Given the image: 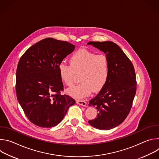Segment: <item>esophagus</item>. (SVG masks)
Wrapping results in <instances>:
<instances>
[{
    "instance_id": "obj_1",
    "label": "esophagus",
    "mask_w": 159,
    "mask_h": 159,
    "mask_svg": "<svg viewBox=\"0 0 159 159\" xmlns=\"http://www.w3.org/2000/svg\"><path fill=\"white\" fill-rule=\"evenodd\" d=\"M76 102H77L78 104L81 105V106H85L86 104H87L86 102L84 101H82V100H77Z\"/></svg>"
}]
</instances>
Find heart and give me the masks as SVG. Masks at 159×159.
Returning a JSON list of instances; mask_svg holds the SVG:
<instances>
[{"instance_id": "1", "label": "heart", "mask_w": 159, "mask_h": 159, "mask_svg": "<svg viewBox=\"0 0 159 159\" xmlns=\"http://www.w3.org/2000/svg\"><path fill=\"white\" fill-rule=\"evenodd\" d=\"M70 65L61 62L58 73L61 81L71 87L75 74H79L81 82L68 90V93L76 99H82L93 92L100 90L106 84L109 75V62L103 53L96 54L87 49H80L70 58Z\"/></svg>"}]
</instances>
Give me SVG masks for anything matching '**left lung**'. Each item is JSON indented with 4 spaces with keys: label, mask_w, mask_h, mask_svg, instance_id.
<instances>
[{
    "label": "left lung",
    "mask_w": 159,
    "mask_h": 159,
    "mask_svg": "<svg viewBox=\"0 0 159 159\" xmlns=\"http://www.w3.org/2000/svg\"><path fill=\"white\" fill-rule=\"evenodd\" d=\"M88 44L106 53L109 62L107 82L99 94L89 101L97 109L98 116L89 123L96 128L107 130L126 118L137 91V80L133 63L118 45L112 41H89Z\"/></svg>",
    "instance_id": "1"
}]
</instances>
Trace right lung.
I'll return each mask as SVG.
<instances>
[{"mask_svg":"<svg viewBox=\"0 0 159 159\" xmlns=\"http://www.w3.org/2000/svg\"><path fill=\"white\" fill-rule=\"evenodd\" d=\"M74 48L69 42L47 38L33 44L20 58L16 96L34 125L43 128L57 126L75 103L70 96L61 94L64 89L58 73L59 64Z\"/></svg>","mask_w":159,"mask_h":159,"instance_id":"add662e5","label":"right lung"}]
</instances>
